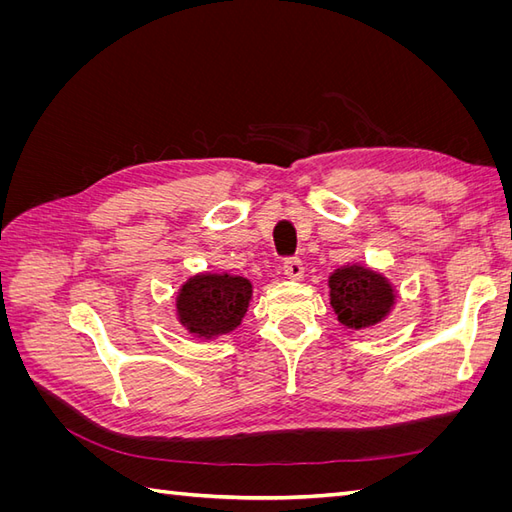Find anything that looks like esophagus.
Returning a JSON list of instances; mask_svg holds the SVG:
<instances>
[{
	"label": "esophagus",
	"instance_id": "obj_1",
	"mask_svg": "<svg viewBox=\"0 0 512 512\" xmlns=\"http://www.w3.org/2000/svg\"><path fill=\"white\" fill-rule=\"evenodd\" d=\"M284 275L292 282L301 280V277H303V262L299 258H286L284 260Z\"/></svg>",
	"mask_w": 512,
	"mask_h": 512
}]
</instances>
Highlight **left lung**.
<instances>
[{"label":"left lung","instance_id":"left-lung-1","mask_svg":"<svg viewBox=\"0 0 512 512\" xmlns=\"http://www.w3.org/2000/svg\"><path fill=\"white\" fill-rule=\"evenodd\" d=\"M329 297L337 320L348 329L376 327L391 314L395 288L378 271L363 265H346L329 277Z\"/></svg>","mask_w":512,"mask_h":512}]
</instances>
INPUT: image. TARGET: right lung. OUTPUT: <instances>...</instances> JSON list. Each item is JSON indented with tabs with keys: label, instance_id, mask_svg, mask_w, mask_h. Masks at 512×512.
<instances>
[{
	"label": "right lung",
	"instance_id": "right-lung-1",
	"mask_svg": "<svg viewBox=\"0 0 512 512\" xmlns=\"http://www.w3.org/2000/svg\"><path fill=\"white\" fill-rule=\"evenodd\" d=\"M252 299V284L241 275L198 273L177 292V318L196 337L213 339L235 331Z\"/></svg>",
	"mask_w": 512,
	"mask_h": 512
}]
</instances>
